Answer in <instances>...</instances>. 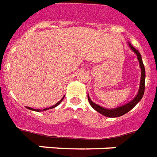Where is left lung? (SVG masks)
<instances>
[{"instance_id": "obj_1", "label": "left lung", "mask_w": 157, "mask_h": 157, "mask_svg": "<svg viewBox=\"0 0 157 157\" xmlns=\"http://www.w3.org/2000/svg\"><path fill=\"white\" fill-rule=\"evenodd\" d=\"M129 47L132 49V51L135 52V54L137 55L138 60L140 61V68H141V78H140V89H139V91H138L137 96H135V98L133 99L130 102L127 103L126 105H122V106H120V107H117L116 109H105V108H103L100 105H96L94 102H92L91 100V98L89 97V96L87 95V98H88V101L90 103V105L94 109L97 111L98 113H100V114H102L104 116L109 117H117L122 116L124 114H126V113H128L130 110H131L133 108L135 107V105H137L138 103L140 102L141 99H142L143 96L144 94V89H145V68H144V63H143L142 57H141V55H140V52L138 51L135 48H134L132 45L130 44V43H128Z\"/></svg>"}]
</instances>
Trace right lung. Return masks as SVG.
Listing matches in <instances>:
<instances>
[{"mask_svg":"<svg viewBox=\"0 0 157 157\" xmlns=\"http://www.w3.org/2000/svg\"><path fill=\"white\" fill-rule=\"evenodd\" d=\"M63 98H64V97H63ZM63 98L61 99V100H60V101H58V102H57V104H56V105H53V106H52V107L47 108V109H32V108H31V107H27V109H30V110H33V111H36V112H41V111H46V110L50 109H53V108L57 107V105H58L59 104H60V103L61 102V101H62V100H63Z\"/></svg>","mask_w":157,"mask_h":157,"instance_id":"right-lung-1","label":"right lung"}]
</instances>
